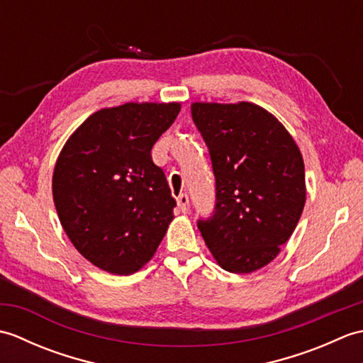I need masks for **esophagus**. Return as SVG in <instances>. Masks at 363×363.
<instances>
[{
	"label": "esophagus",
	"instance_id": "esophagus-1",
	"mask_svg": "<svg viewBox=\"0 0 363 363\" xmlns=\"http://www.w3.org/2000/svg\"><path fill=\"white\" fill-rule=\"evenodd\" d=\"M176 201H177V207H179L181 212H184V213L189 212L190 204H189V196H187V194H181L179 196L176 198Z\"/></svg>",
	"mask_w": 363,
	"mask_h": 363
}]
</instances>
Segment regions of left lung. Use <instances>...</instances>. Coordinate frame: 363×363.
Here are the masks:
<instances>
[{
	"instance_id": "1",
	"label": "left lung",
	"mask_w": 363,
	"mask_h": 363,
	"mask_svg": "<svg viewBox=\"0 0 363 363\" xmlns=\"http://www.w3.org/2000/svg\"><path fill=\"white\" fill-rule=\"evenodd\" d=\"M209 150L215 207L198 229L221 268L251 273L269 264L306 203L304 162L272 113L251 103L191 104Z\"/></svg>"
}]
</instances>
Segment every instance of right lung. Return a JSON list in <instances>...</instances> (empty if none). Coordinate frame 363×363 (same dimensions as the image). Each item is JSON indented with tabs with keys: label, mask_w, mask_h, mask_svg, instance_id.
I'll return each mask as SVG.
<instances>
[{
	"label": "right lung",
	"mask_w": 363,
	"mask_h": 363,
	"mask_svg": "<svg viewBox=\"0 0 363 363\" xmlns=\"http://www.w3.org/2000/svg\"><path fill=\"white\" fill-rule=\"evenodd\" d=\"M181 104L128 103L98 111L68 138L54 167L52 198L74 248L113 274L140 269L176 207L151 150Z\"/></svg>",
	"instance_id": "right-lung-1"
}]
</instances>
